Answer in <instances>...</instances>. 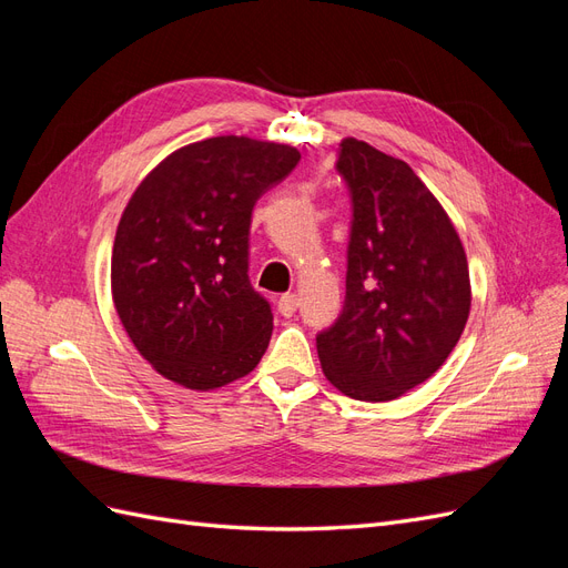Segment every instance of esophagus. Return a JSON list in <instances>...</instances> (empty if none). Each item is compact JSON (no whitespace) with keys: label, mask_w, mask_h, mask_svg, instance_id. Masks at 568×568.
<instances>
[{"label":"esophagus","mask_w":568,"mask_h":568,"mask_svg":"<svg viewBox=\"0 0 568 568\" xmlns=\"http://www.w3.org/2000/svg\"><path fill=\"white\" fill-rule=\"evenodd\" d=\"M277 307H280V313H282L284 317H291V315H294V313H296V307H298V298H296V294H284V296H280Z\"/></svg>","instance_id":"1"}]
</instances>
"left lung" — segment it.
I'll return each mask as SVG.
<instances>
[{
	"instance_id": "obj_1",
	"label": "left lung",
	"mask_w": 568,
	"mask_h": 568,
	"mask_svg": "<svg viewBox=\"0 0 568 568\" xmlns=\"http://www.w3.org/2000/svg\"><path fill=\"white\" fill-rule=\"evenodd\" d=\"M336 173L353 217L346 301L317 334L322 372L355 400L384 403L424 384L464 332L469 267L448 213L405 161L343 140Z\"/></svg>"
}]
</instances>
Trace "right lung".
<instances>
[{
    "mask_svg": "<svg viewBox=\"0 0 568 568\" xmlns=\"http://www.w3.org/2000/svg\"><path fill=\"white\" fill-rule=\"evenodd\" d=\"M298 161L294 146L213 136L170 153L136 186L111 288L134 348L165 379L211 390L261 363L272 307L248 280L251 213Z\"/></svg>",
    "mask_w": 568,
    "mask_h": 568,
    "instance_id": "1",
    "label": "right lung"
}]
</instances>
